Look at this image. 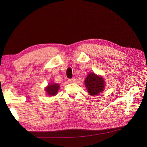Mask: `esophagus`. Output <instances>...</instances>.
Returning <instances> with one entry per match:
<instances>
[{
  "label": "esophagus",
  "mask_w": 147,
  "mask_h": 147,
  "mask_svg": "<svg viewBox=\"0 0 147 147\" xmlns=\"http://www.w3.org/2000/svg\"><path fill=\"white\" fill-rule=\"evenodd\" d=\"M68 81H69V82L70 83H75L76 79H75V78H72V79H69Z\"/></svg>",
  "instance_id": "34e87169"
}]
</instances>
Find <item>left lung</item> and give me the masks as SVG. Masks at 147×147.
Wrapping results in <instances>:
<instances>
[{
	"mask_svg": "<svg viewBox=\"0 0 147 147\" xmlns=\"http://www.w3.org/2000/svg\"><path fill=\"white\" fill-rule=\"evenodd\" d=\"M105 81L102 75H98L94 72H89L84 80L85 86L88 92L91 96L98 95L105 90Z\"/></svg>",
	"mask_w": 147,
	"mask_h": 147,
	"instance_id": "8db88e82",
	"label": "left lung"
}]
</instances>
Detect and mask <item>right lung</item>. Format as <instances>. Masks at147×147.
I'll return each mask as SVG.
<instances>
[{"label":"right lung","mask_w":147,"mask_h":147,"mask_svg":"<svg viewBox=\"0 0 147 147\" xmlns=\"http://www.w3.org/2000/svg\"><path fill=\"white\" fill-rule=\"evenodd\" d=\"M59 87V84L58 83H49L47 86L45 88V93L49 96L53 97L58 94Z\"/></svg>","instance_id":"1"}]
</instances>
